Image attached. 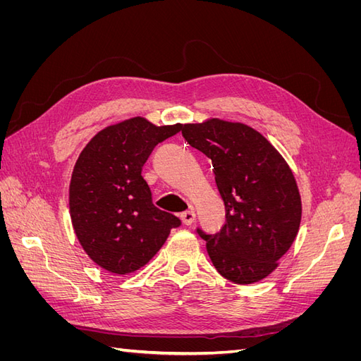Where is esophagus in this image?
I'll return each mask as SVG.
<instances>
[{
    "label": "esophagus",
    "instance_id": "esophagus-1",
    "mask_svg": "<svg viewBox=\"0 0 361 361\" xmlns=\"http://www.w3.org/2000/svg\"><path fill=\"white\" fill-rule=\"evenodd\" d=\"M180 220H182V223H183L185 226H191V224L194 223V220H195V212H194L192 209L182 212V215H180Z\"/></svg>",
    "mask_w": 361,
    "mask_h": 361
}]
</instances>
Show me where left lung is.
<instances>
[{"mask_svg": "<svg viewBox=\"0 0 361 361\" xmlns=\"http://www.w3.org/2000/svg\"><path fill=\"white\" fill-rule=\"evenodd\" d=\"M180 129L191 147L211 158L226 207L220 232L197 231L214 267L238 285L268 277L290 248L301 223V195L288 162L245 123L212 117Z\"/></svg>", "mask_w": 361, "mask_h": 361, "instance_id": "8db88e82", "label": "left lung"}]
</instances>
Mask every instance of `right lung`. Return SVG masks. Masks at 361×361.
<instances>
[{"instance_id": "add662e5", "label": "right lung", "mask_w": 361, "mask_h": 361, "mask_svg": "<svg viewBox=\"0 0 361 361\" xmlns=\"http://www.w3.org/2000/svg\"><path fill=\"white\" fill-rule=\"evenodd\" d=\"M180 128L130 117L99 130L75 162L69 185L75 235L87 256L113 274L145 267L180 224L152 203L141 176L154 147Z\"/></svg>"}]
</instances>
